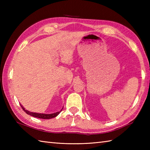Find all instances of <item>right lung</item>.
<instances>
[{"label":"right lung","instance_id":"1","mask_svg":"<svg viewBox=\"0 0 150 150\" xmlns=\"http://www.w3.org/2000/svg\"><path fill=\"white\" fill-rule=\"evenodd\" d=\"M21 106L22 107V110H23L25 112H26L27 114L30 115L31 116H33L34 117H37V118H39V119H52V118H54L57 117L58 115L61 112V111L62 109L60 110V111H58V112L52 113V114H44V113H33V112H31V111H28L26 110H25V108L22 106L21 104Z\"/></svg>","mask_w":150,"mask_h":150}]
</instances>
